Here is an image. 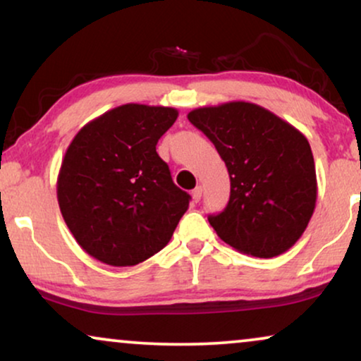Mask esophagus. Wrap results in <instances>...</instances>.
Wrapping results in <instances>:
<instances>
[{
  "label": "esophagus",
  "instance_id": "1",
  "mask_svg": "<svg viewBox=\"0 0 361 361\" xmlns=\"http://www.w3.org/2000/svg\"><path fill=\"white\" fill-rule=\"evenodd\" d=\"M202 199V187L197 185L194 190H192V200L194 202H199Z\"/></svg>",
  "mask_w": 361,
  "mask_h": 361
}]
</instances>
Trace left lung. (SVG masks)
<instances>
[{
  "mask_svg": "<svg viewBox=\"0 0 361 361\" xmlns=\"http://www.w3.org/2000/svg\"><path fill=\"white\" fill-rule=\"evenodd\" d=\"M189 121L214 142L230 174V200L209 221L231 248L273 258L295 245L317 200L310 145L298 128L250 102L192 110Z\"/></svg>",
  "mask_w": 361,
  "mask_h": 361,
  "instance_id": "obj_1",
  "label": "left lung"
}]
</instances>
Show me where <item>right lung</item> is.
Wrapping results in <instances>:
<instances>
[{"label": "right lung", "mask_w": 361, "mask_h": 361, "mask_svg": "<svg viewBox=\"0 0 361 361\" xmlns=\"http://www.w3.org/2000/svg\"><path fill=\"white\" fill-rule=\"evenodd\" d=\"M179 111L126 103L73 136L57 176L61 214L82 250L110 266H135L169 243L190 195L156 152Z\"/></svg>", "instance_id": "1"}]
</instances>
